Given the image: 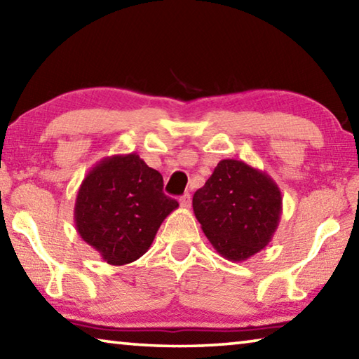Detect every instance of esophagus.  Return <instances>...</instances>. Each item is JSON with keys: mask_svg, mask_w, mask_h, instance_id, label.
<instances>
[{"mask_svg": "<svg viewBox=\"0 0 359 359\" xmlns=\"http://www.w3.org/2000/svg\"><path fill=\"white\" fill-rule=\"evenodd\" d=\"M179 203H180V205H182V208H184V209L190 208V205H191V196H190V193H185L184 196L180 198Z\"/></svg>", "mask_w": 359, "mask_h": 359, "instance_id": "esophagus-1", "label": "esophagus"}]
</instances>
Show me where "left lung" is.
<instances>
[{"instance_id": "1", "label": "left lung", "mask_w": 359, "mask_h": 359, "mask_svg": "<svg viewBox=\"0 0 359 359\" xmlns=\"http://www.w3.org/2000/svg\"><path fill=\"white\" fill-rule=\"evenodd\" d=\"M193 210L212 247L229 261H245L269 244L282 215V193L271 175L241 160H222Z\"/></svg>"}]
</instances>
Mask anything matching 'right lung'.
I'll list each match as a JSON object with an SVG mask.
<instances>
[{
	"label": "right lung",
	"instance_id": "add662e5",
	"mask_svg": "<svg viewBox=\"0 0 359 359\" xmlns=\"http://www.w3.org/2000/svg\"><path fill=\"white\" fill-rule=\"evenodd\" d=\"M175 199L163 193V175L137 154L112 155L90 169L77 191L76 229L107 264L133 263L149 250Z\"/></svg>",
	"mask_w": 359,
	"mask_h": 359
}]
</instances>
